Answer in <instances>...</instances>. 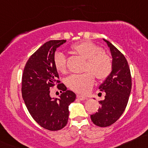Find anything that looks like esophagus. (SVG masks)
<instances>
[{
    "label": "esophagus",
    "mask_w": 148,
    "mask_h": 148,
    "mask_svg": "<svg viewBox=\"0 0 148 148\" xmlns=\"http://www.w3.org/2000/svg\"><path fill=\"white\" fill-rule=\"evenodd\" d=\"M77 98L80 100H86L87 99L86 97L84 96V95H79V94H78V95H77Z\"/></svg>",
    "instance_id": "esophagus-1"
}]
</instances>
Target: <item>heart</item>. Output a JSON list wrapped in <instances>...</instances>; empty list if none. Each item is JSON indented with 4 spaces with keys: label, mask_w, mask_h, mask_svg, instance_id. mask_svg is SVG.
Listing matches in <instances>:
<instances>
[{
    "label": "heart",
    "mask_w": 148,
    "mask_h": 148,
    "mask_svg": "<svg viewBox=\"0 0 148 148\" xmlns=\"http://www.w3.org/2000/svg\"><path fill=\"white\" fill-rule=\"evenodd\" d=\"M73 53L86 60L85 73L74 74L66 80V84L71 90L78 92L86 93L90 90L94 82L95 77L98 80L107 79L111 74L113 62L111 57L98 45L88 40H84L74 43L71 46ZM54 65L59 72L66 71V60L61 53H56L54 57Z\"/></svg>",
    "instance_id": "obj_1"
}]
</instances>
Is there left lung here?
Listing matches in <instances>:
<instances>
[{
	"mask_svg": "<svg viewBox=\"0 0 148 148\" xmlns=\"http://www.w3.org/2000/svg\"><path fill=\"white\" fill-rule=\"evenodd\" d=\"M110 48L112 56L111 74L99 87L105 92V100L99 101L98 112L90 115L94 124L107 127L119 119L126 108L131 90L130 68L124 55L108 40L103 39Z\"/></svg>",
	"mask_w": 148,
	"mask_h": 148,
	"instance_id": "obj_1",
	"label": "left lung"
}]
</instances>
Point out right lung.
I'll return each instance as SVG.
<instances>
[{
  "instance_id": "right-lung-1",
  "label": "right lung",
  "mask_w": 148,
  "mask_h": 148,
  "mask_svg": "<svg viewBox=\"0 0 148 148\" xmlns=\"http://www.w3.org/2000/svg\"><path fill=\"white\" fill-rule=\"evenodd\" d=\"M65 42L52 40L45 43L29 58L22 74V94L27 110L41 127L49 131H58L66 126L68 106L76 99V94L66 90L60 83L54 65L55 52ZM56 85L64 92L55 99L50 96L49 88Z\"/></svg>"
}]
</instances>
